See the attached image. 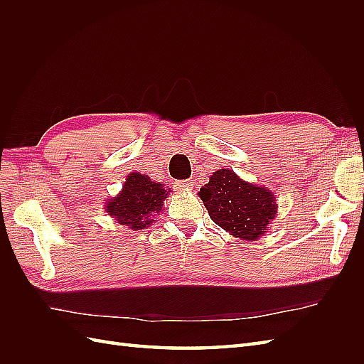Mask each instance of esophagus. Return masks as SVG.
Returning a JSON list of instances; mask_svg holds the SVG:
<instances>
[{"label":"esophagus","instance_id":"1","mask_svg":"<svg viewBox=\"0 0 364 364\" xmlns=\"http://www.w3.org/2000/svg\"><path fill=\"white\" fill-rule=\"evenodd\" d=\"M193 181L191 179H185V181H181L179 183H178V188H181V190H190V188H193Z\"/></svg>","mask_w":364,"mask_h":364}]
</instances>
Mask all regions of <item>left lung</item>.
I'll use <instances>...</instances> for the list:
<instances>
[{"mask_svg": "<svg viewBox=\"0 0 364 364\" xmlns=\"http://www.w3.org/2000/svg\"><path fill=\"white\" fill-rule=\"evenodd\" d=\"M199 197L215 225L247 241L266 234L277 215V200L269 188L247 183L228 168L213 173Z\"/></svg>", "mask_w": 364, "mask_h": 364, "instance_id": "left-lung-1", "label": "left lung"}]
</instances>
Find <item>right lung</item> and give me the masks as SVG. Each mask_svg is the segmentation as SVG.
<instances>
[{
	"label": "right lung",
	"instance_id": "right-lung-1",
	"mask_svg": "<svg viewBox=\"0 0 364 364\" xmlns=\"http://www.w3.org/2000/svg\"><path fill=\"white\" fill-rule=\"evenodd\" d=\"M170 191L162 183L153 182L147 174L130 173L121 193L106 202V213L119 225L134 230L144 229L155 222L153 215L162 211Z\"/></svg>",
	"mask_w": 364,
	"mask_h": 364
}]
</instances>
